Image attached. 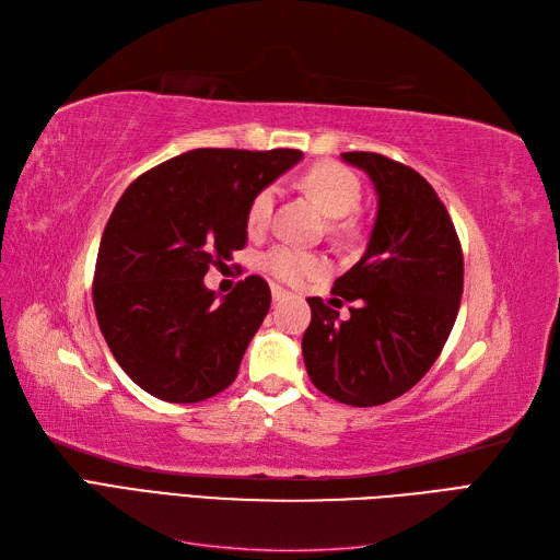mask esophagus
<instances>
[{
	"mask_svg": "<svg viewBox=\"0 0 560 560\" xmlns=\"http://www.w3.org/2000/svg\"><path fill=\"white\" fill-rule=\"evenodd\" d=\"M270 294H273V301H284L287 296H290V292L282 290L280 284H270Z\"/></svg>",
	"mask_w": 560,
	"mask_h": 560,
	"instance_id": "obj_1",
	"label": "esophagus"
}]
</instances>
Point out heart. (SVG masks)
<instances>
[{"label": "heart", "mask_w": 560, "mask_h": 560, "mask_svg": "<svg viewBox=\"0 0 560 560\" xmlns=\"http://www.w3.org/2000/svg\"><path fill=\"white\" fill-rule=\"evenodd\" d=\"M303 186L306 191L315 198L317 206L322 208L327 217L331 219H341L352 214L360 206L362 198V184L352 171H348L346 165L338 163H317L311 171L303 175ZM273 202H276V189L273 186H264L261 191L254 194L247 208V229L249 231H261L270 212H273ZM264 268L270 276L282 280V282H303L306 278L317 276L322 268H325V261L311 252H303L290 245H280L276 249H270L264 257Z\"/></svg>", "instance_id": "b5f03b06"}]
</instances>
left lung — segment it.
<instances>
[{
    "mask_svg": "<svg viewBox=\"0 0 560 560\" xmlns=\"http://www.w3.org/2000/svg\"><path fill=\"white\" fill-rule=\"evenodd\" d=\"M374 184L376 222L362 259L311 296L301 350L313 385L350 406H378L411 389L442 352L463 296V249L436 191L411 167L369 151L341 154Z\"/></svg>",
    "mask_w": 560,
    "mask_h": 560,
    "instance_id": "8db88e82",
    "label": "left lung"
}]
</instances>
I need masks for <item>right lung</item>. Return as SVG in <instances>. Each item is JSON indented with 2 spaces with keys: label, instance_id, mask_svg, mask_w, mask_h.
I'll return each mask as SVG.
<instances>
[{
  "label": "right lung",
  "instance_id": "add662e5",
  "mask_svg": "<svg viewBox=\"0 0 560 560\" xmlns=\"http://www.w3.org/2000/svg\"><path fill=\"white\" fill-rule=\"evenodd\" d=\"M303 159L296 149H194L135 179L100 241V331L144 393L194 404L226 389L270 308L264 278L217 301L210 266L247 243L254 194Z\"/></svg>",
  "mask_w": 560,
  "mask_h": 560
}]
</instances>
